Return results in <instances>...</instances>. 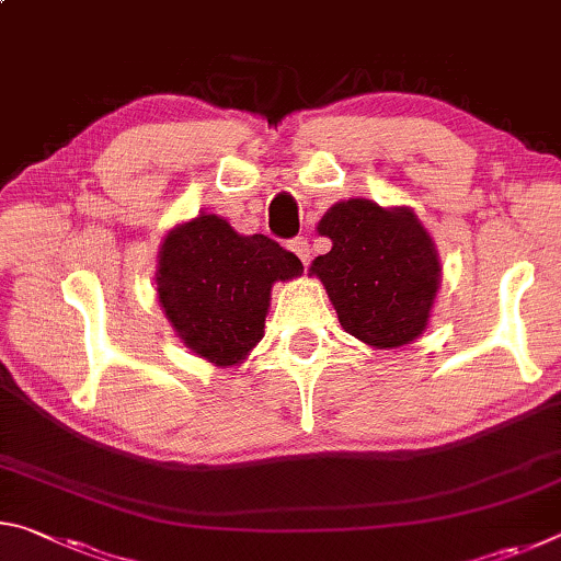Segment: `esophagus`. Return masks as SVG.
I'll return each mask as SVG.
<instances>
[{
  "label": "esophagus",
  "instance_id": "34e87169",
  "mask_svg": "<svg viewBox=\"0 0 561 561\" xmlns=\"http://www.w3.org/2000/svg\"><path fill=\"white\" fill-rule=\"evenodd\" d=\"M289 247H291V252L297 254V257H299L304 264L311 262V244H309L307 237H294V240L289 242Z\"/></svg>",
  "mask_w": 561,
  "mask_h": 561
}]
</instances>
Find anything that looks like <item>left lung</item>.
I'll return each instance as SVG.
<instances>
[{
	"instance_id": "1",
	"label": "left lung",
	"mask_w": 561,
	"mask_h": 561,
	"mask_svg": "<svg viewBox=\"0 0 561 561\" xmlns=\"http://www.w3.org/2000/svg\"><path fill=\"white\" fill-rule=\"evenodd\" d=\"M331 250L311 262L341 327L374 348L411 344L428 327L440 262L411 207L364 197L336 203L319 220Z\"/></svg>"
}]
</instances>
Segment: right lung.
I'll list each match as a JSON object with an SVG mask.
<instances>
[{
    "label": "right lung",
    "instance_id": "1",
    "mask_svg": "<svg viewBox=\"0 0 561 561\" xmlns=\"http://www.w3.org/2000/svg\"><path fill=\"white\" fill-rule=\"evenodd\" d=\"M304 272L264 234H237L217 215H197L165 234L158 254V299L195 356L234 366L260 344L274 282Z\"/></svg>",
    "mask_w": 561,
    "mask_h": 561
}]
</instances>
